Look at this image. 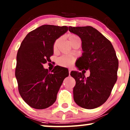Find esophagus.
<instances>
[{"mask_svg":"<svg viewBox=\"0 0 130 130\" xmlns=\"http://www.w3.org/2000/svg\"><path fill=\"white\" fill-rule=\"evenodd\" d=\"M71 71H72V69L69 68V73H70V72H71Z\"/></svg>","mask_w":130,"mask_h":130,"instance_id":"1","label":"esophagus"}]
</instances>
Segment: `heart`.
<instances>
[{"mask_svg":"<svg viewBox=\"0 0 130 130\" xmlns=\"http://www.w3.org/2000/svg\"><path fill=\"white\" fill-rule=\"evenodd\" d=\"M77 38H78V37L76 36V35H70L69 37V42ZM59 40H60V39H57L56 41L55 42L54 44V50L56 49L57 44H58V43L59 42ZM73 61H74L73 57H70V56H67V55H63V56L60 57V58H58V60H57V62H58L59 64L62 66H64V67L70 66L73 64Z\"/></svg>","mask_w":130,"mask_h":130,"instance_id":"obj_1","label":"heart"}]
</instances>
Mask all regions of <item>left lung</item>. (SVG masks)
<instances>
[{
    "label": "left lung",
    "instance_id": "8db88e82",
    "mask_svg": "<svg viewBox=\"0 0 130 130\" xmlns=\"http://www.w3.org/2000/svg\"><path fill=\"white\" fill-rule=\"evenodd\" d=\"M69 31L82 40V56L76 66L79 70H89L90 75L72 71L76 80L73 99L84 109L97 108L104 103L117 80L118 60L112 43L95 28L91 26L69 27Z\"/></svg>",
    "mask_w": 130,
    "mask_h": 130
}]
</instances>
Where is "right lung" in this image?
I'll list each match as a JSON object with an SVG mask.
<instances>
[{"label":"right lung","mask_w":130,"mask_h":130,"mask_svg":"<svg viewBox=\"0 0 130 130\" xmlns=\"http://www.w3.org/2000/svg\"><path fill=\"white\" fill-rule=\"evenodd\" d=\"M68 30L67 26L43 25L28 33L17 55L15 77L20 94L30 107L43 109L54 103L67 68L55 66L50 73L43 64L54 54L55 40Z\"/></svg>","instance_id":"add662e5"}]
</instances>
